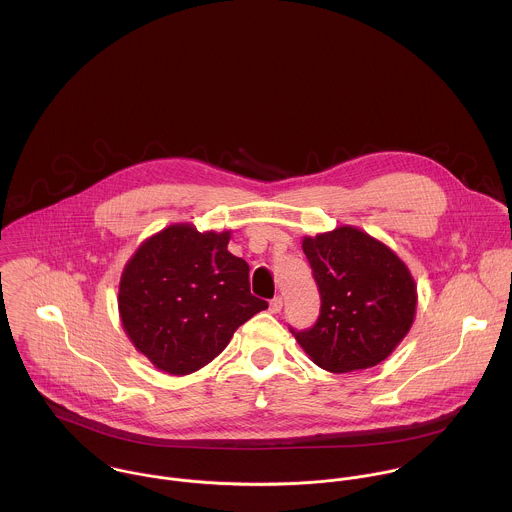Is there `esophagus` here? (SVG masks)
<instances>
[{
    "label": "esophagus",
    "mask_w": 512,
    "mask_h": 512,
    "mask_svg": "<svg viewBox=\"0 0 512 512\" xmlns=\"http://www.w3.org/2000/svg\"><path fill=\"white\" fill-rule=\"evenodd\" d=\"M282 305H284V299L278 295V297H274V299L270 301V311H272V313H280V311H282Z\"/></svg>",
    "instance_id": "obj_1"
}]
</instances>
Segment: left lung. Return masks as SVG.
Masks as SVG:
<instances>
[{
	"instance_id": "1",
	"label": "left lung",
	"mask_w": 512,
	"mask_h": 512,
	"mask_svg": "<svg viewBox=\"0 0 512 512\" xmlns=\"http://www.w3.org/2000/svg\"><path fill=\"white\" fill-rule=\"evenodd\" d=\"M301 248L321 293L317 323L290 329L307 357L329 372L363 370L390 357L416 317L418 292L408 266L351 224L303 236Z\"/></svg>"
}]
</instances>
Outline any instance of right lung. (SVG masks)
I'll return each mask as SVG.
<instances>
[{
  "mask_svg": "<svg viewBox=\"0 0 512 512\" xmlns=\"http://www.w3.org/2000/svg\"><path fill=\"white\" fill-rule=\"evenodd\" d=\"M230 230L171 224L144 240L124 266L122 327L136 351L167 374H191L230 343L268 303L250 293L248 264L228 252Z\"/></svg>",
  "mask_w": 512,
  "mask_h": 512,
  "instance_id": "add662e5",
  "label": "right lung"
}]
</instances>
